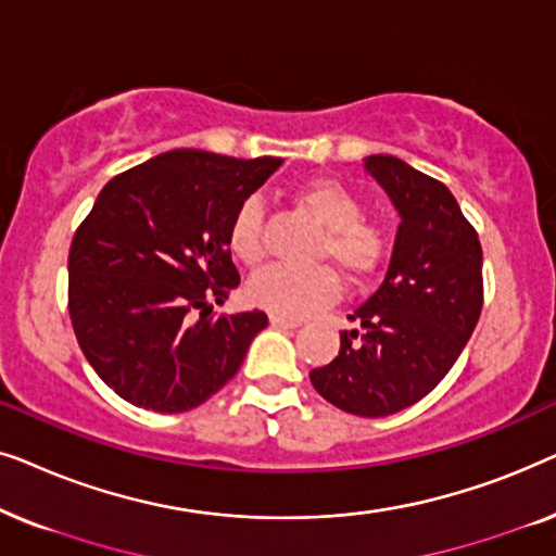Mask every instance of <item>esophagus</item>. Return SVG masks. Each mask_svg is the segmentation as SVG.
I'll use <instances>...</instances> for the list:
<instances>
[{
  "instance_id": "1",
  "label": "esophagus",
  "mask_w": 556,
  "mask_h": 556,
  "mask_svg": "<svg viewBox=\"0 0 556 556\" xmlns=\"http://www.w3.org/2000/svg\"><path fill=\"white\" fill-rule=\"evenodd\" d=\"M270 326H276V329H299L301 321H295V318H283V316L270 314Z\"/></svg>"
}]
</instances>
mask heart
<instances>
[{
  "label": "heart",
  "mask_w": 556,
  "mask_h": 556,
  "mask_svg": "<svg viewBox=\"0 0 556 556\" xmlns=\"http://www.w3.org/2000/svg\"><path fill=\"white\" fill-rule=\"evenodd\" d=\"M295 202L318 219L326 230L318 242V257H329L346 278L364 280L384 263L390 238L375 219L362 217V204L352 189L333 179H311L295 189ZM265 212L257 200H245L227 227L230 253L245 265H257L265 255ZM339 276L329 265L293 270L273 265L250 280L248 301L283 318H303L339 299Z\"/></svg>",
  "instance_id": "obj_1"
}]
</instances>
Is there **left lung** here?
<instances>
[{"instance_id": "1", "label": "left lung", "mask_w": 556, "mask_h": 556, "mask_svg": "<svg viewBox=\"0 0 556 556\" xmlns=\"http://www.w3.org/2000/svg\"><path fill=\"white\" fill-rule=\"evenodd\" d=\"M400 215L382 286L341 331L339 356L311 369L333 407L384 417L420 402L458 359L483 308V253L443 181L390 154L364 159Z\"/></svg>"}]
</instances>
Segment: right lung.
Returning <instances> with one entry per match:
<instances>
[{"instance_id":"1","label":"right lung","mask_w":556,"mask_h":556,"mask_svg":"<svg viewBox=\"0 0 556 556\" xmlns=\"http://www.w3.org/2000/svg\"><path fill=\"white\" fill-rule=\"evenodd\" d=\"M283 159L174 149L113 177L67 255L75 339L118 397L187 413L230 382L263 311L212 316L240 286L227 227Z\"/></svg>"}]
</instances>
